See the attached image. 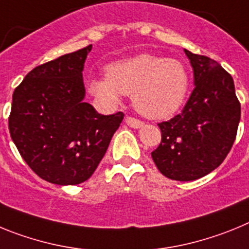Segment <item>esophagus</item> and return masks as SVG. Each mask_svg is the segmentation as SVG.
<instances>
[{
	"instance_id": "1",
	"label": "esophagus",
	"mask_w": 249,
	"mask_h": 249,
	"mask_svg": "<svg viewBox=\"0 0 249 249\" xmlns=\"http://www.w3.org/2000/svg\"><path fill=\"white\" fill-rule=\"evenodd\" d=\"M124 121H126L127 124H128L129 127H132V128H140V127H142L144 124L141 120H138V118H135V117H131V116H127V117L124 118Z\"/></svg>"
}]
</instances>
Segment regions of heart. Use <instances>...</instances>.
I'll return each mask as SVG.
<instances>
[{
	"mask_svg": "<svg viewBox=\"0 0 249 249\" xmlns=\"http://www.w3.org/2000/svg\"><path fill=\"white\" fill-rule=\"evenodd\" d=\"M105 107H114L122 94H132L135 108L148 118H168L181 108L190 89V73L175 58L138 54L106 67V77L87 85Z\"/></svg>",
	"mask_w": 249,
	"mask_h": 249,
	"instance_id": "obj_1",
	"label": "heart"
}]
</instances>
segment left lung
I'll return each mask as SVG.
<instances>
[{
	"label": "left lung",
	"mask_w": 249,
	"mask_h": 249,
	"mask_svg": "<svg viewBox=\"0 0 249 249\" xmlns=\"http://www.w3.org/2000/svg\"><path fill=\"white\" fill-rule=\"evenodd\" d=\"M195 89L182 112L158 123L160 143L152 152L160 172L175 181H195L224 160L236 140L241 103L234 82L218 62L184 50Z\"/></svg>",
	"instance_id": "8db88e82"
}]
</instances>
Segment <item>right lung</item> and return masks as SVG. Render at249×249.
Returning <instances> with one entry per match:
<instances>
[{
	"mask_svg": "<svg viewBox=\"0 0 249 249\" xmlns=\"http://www.w3.org/2000/svg\"><path fill=\"white\" fill-rule=\"evenodd\" d=\"M91 50L89 45L37 66L13 92L11 138L30 168L50 183L87 181L124 116H103L83 101L82 71Z\"/></svg>",
	"mask_w": 249,
	"mask_h": 249,
	"instance_id": "1",
	"label": "right lung"
}]
</instances>
